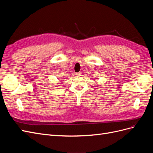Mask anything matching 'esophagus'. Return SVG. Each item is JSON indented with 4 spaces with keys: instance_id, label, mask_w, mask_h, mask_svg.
<instances>
[{
    "instance_id": "34e87169",
    "label": "esophagus",
    "mask_w": 153,
    "mask_h": 153,
    "mask_svg": "<svg viewBox=\"0 0 153 153\" xmlns=\"http://www.w3.org/2000/svg\"><path fill=\"white\" fill-rule=\"evenodd\" d=\"M76 75L77 76H82V73H81L80 72L76 73Z\"/></svg>"
}]
</instances>
